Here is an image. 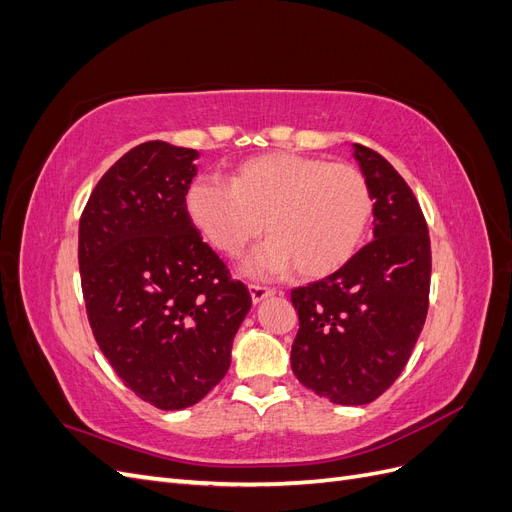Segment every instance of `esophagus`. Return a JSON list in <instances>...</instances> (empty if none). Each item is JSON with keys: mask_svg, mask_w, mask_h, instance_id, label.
Wrapping results in <instances>:
<instances>
[{"mask_svg": "<svg viewBox=\"0 0 512 512\" xmlns=\"http://www.w3.org/2000/svg\"><path fill=\"white\" fill-rule=\"evenodd\" d=\"M273 294H275L273 288H265V286H258V284L250 286V297H252L254 305H258V303H262L265 299L273 297Z\"/></svg>", "mask_w": 512, "mask_h": 512, "instance_id": "esophagus-1", "label": "esophagus"}]
</instances>
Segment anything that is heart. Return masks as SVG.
<instances>
[{
  "mask_svg": "<svg viewBox=\"0 0 512 512\" xmlns=\"http://www.w3.org/2000/svg\"><path fill=\"white\" fill-rule=\"evenodd\" d=\"M190 222L213 250L239 256L265 224L269 239L245 260V273L322 277L359 252L371 222L369 185L350 164L299 153L241 162L228 183L196 179L185 194Z\"/></svg>",
  "mask_w": 512,
  "mask_h": 512,
  "instance_id": "heart-1",
  "label": "heart"
}]
</instances>
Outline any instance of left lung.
<instances>
[{
    "label": "left lung",
    "instance_id": "1",
    "mask_svg": "<svg viewBox=\"0 0 512 512\" xmlns=\"http://www.w3.org/2000/svg\"><path fill=\"white\" fill-rule=\"evenodd\" d=\"M352 149L374 200V239L292 290L294 376L339 406H365L397 380L423 331L431 280L429 230L408 183L374 149Z\"/></svg>",
    "mask_w": 512,
    "mask_h": 512
}]
</instances>
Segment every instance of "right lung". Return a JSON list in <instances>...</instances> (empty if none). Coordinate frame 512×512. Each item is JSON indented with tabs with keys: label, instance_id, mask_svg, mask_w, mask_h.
Masks as SVG:
<instances>
[{
	"label": "right lung",
	"instance_id": "1",
	"mask_svg": "<svg viewBox=\"0 0 512 512\" xmlns=\"http://www.w3.org/2000/svg\"><path fill=\"white\" fill-rule=\"evenodd\" d=\"M198 156L164 141L130 149L79 224L91 331L123 384L160 410L198 404L226 376L252 307L185 211Z\"/></svg>",
	"mask_w": 512,
	"mask_h": 512
}]
</instances>
